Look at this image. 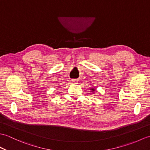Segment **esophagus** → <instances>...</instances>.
<instances>
[{
	"instance_id": "1",
	"label": "esophagus",
	"mask_w": 150,
	"mask_h": 150,
	"mask_svg": "<svg viewBox=\"0 0 150 150\" xmlns=\"http://www.w3.org/2000/svg\"><path fill=\"white\" fill-rule=\"evenodd\" d=\"M72 84H77V81L75 80V79H73V80L71 81Z\"/></svg>"
}]
</instances>
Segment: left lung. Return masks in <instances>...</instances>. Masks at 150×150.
I'll return each instance as SVG.
<instances>
[{"label": "left lung", "mask_w": 150, "mask_h": 150, "mask_svg": "<svg viewBox=\"0 0 150 150\" xmlns=\"http://www.w3.org/2000/svg\"><path fill=\"white\" fill-rule=\"evenodd\" d=\"M95 89L94 88H91V92H93V93H95Z\"/></svg>", "instance_id": "left-lung-1"}]
</instances>
